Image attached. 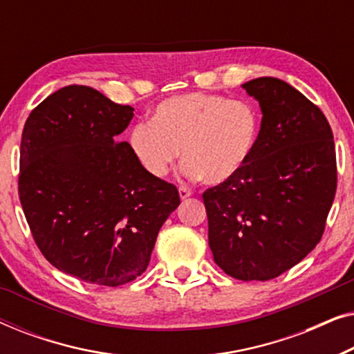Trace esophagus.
<instances>
[{"label":"esophagus","instance_id":"obj_1","mask_svg":"<svg viewBox=\"0 0 354 354\" xmlns=\"http://www.w3.org/2000/svg\"><path fill=\"white\" fill-rule=\"evenodd\" d=\"M192 188L188 187V185H180L178 187V195H180V198L182 200H185V198H188V196H192Z\"/></svg>","mask_w":354,"mask_h":354}]
</instances>
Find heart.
I'll return each mask as SVG.
<instances>
[{
	"instance_id": "heart-1",
	"label": "heart",
	"mask_w": 354,
	"mask_h": 354,
	"mask_svg": "<svg viewBox=\"0 0 354 354\" xmlns=\"http://www.w3.org/2000/svg\"><path fill=\"white\" fill-rule=\"evenodd\" d=\"M259 133V111L250 101L185 93L161 101L149 122L130 130L129 145L148 176L166 177L182 148L187 176L219 185L243 171Z\"/></svg>"
}]
</instances>
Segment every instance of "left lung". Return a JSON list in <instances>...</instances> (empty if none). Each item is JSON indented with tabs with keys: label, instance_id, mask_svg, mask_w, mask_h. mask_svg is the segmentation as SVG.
<instances>
[{
	"label": "left lung",
	"instance_id": "obj_1",
	"mask_svg": "<svg viewBox=\"0 0 354 354\" xmlns=\"http://www.w3.org/2000/svg\"><path fill=\"white\" fill-rule=\"evenodd\" d=\"M263 111L253 158L239 176L203 193L216 264L239 280H266L321 241L337 192L333 133L321 109L287 82L243 84Z\"/></svg>",
	"mask_w": 354,
	"mask_h": 354
}]
</instances>
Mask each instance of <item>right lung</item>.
I'll list each match as a JSON object with an SVG mask.
<instances>
[{
  "instance_id": "obj_1",
  "label": "right lung",
  "mask_w": 354,
  "mask_h": 354,
  "mask_svg": "<svg viewBox=\"0 0 354 354\" xmlns=\"http://www.w3.org/2000/svg\"><path fill=\"white\" fill-rule=\"evenodd\" d=\"M133 108L69 85L32 111L21 140L19 200L41 254L86 283L119 287L148 268L158 232L180 205L119 142Z\"/></svg>"
}]
</instances>
